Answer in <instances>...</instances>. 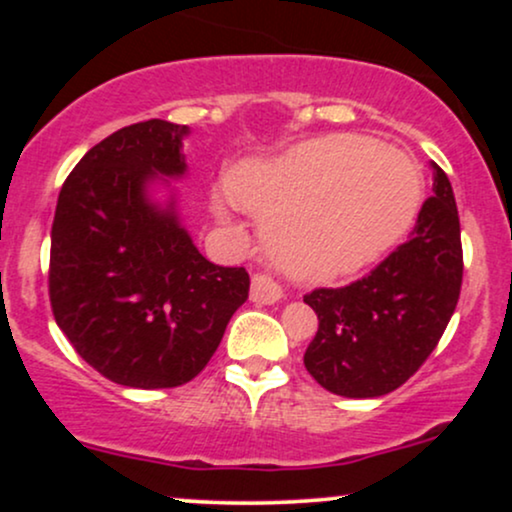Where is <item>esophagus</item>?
<instances>
[{
    "label": "esophagus",
    "mask_w": 512,
    "mask_h": 512,
    "mask_svg": "<svg viewBox=\"0 0 512 512\" xmlns=\"http://www.w3.org/2000/svg\"><path fill=\"white\" fill-rule=\"evenodd\" d=\"M250 298L255 303H276L281 298V286L276 284V279L269 272H255L252 274V286H250Z\"/></svg>",
    "instance_id": "1"
}]
</instances>
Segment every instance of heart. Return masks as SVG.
<instances>
[{"mask_svg": "<svg viewBox=\"0 0 512 512\" xmlns=\"http://www.w3.org/2000/svg\"><path fill=\"white\" fill-rule=\"evenodd\" d=\"M409 156L373 139L330 137L233 175L231 195L267 219L286 272L330 281L373 262L407 233L421 204Z\"/></svg>", "mask_w": 512, "mask_h": 512, "instance_id": "1", "label": "heart"}]
</instances>
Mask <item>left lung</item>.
<instances>
[{
  "label": "left lung",
  "mask_w": 512,
  "mask_h": 512,
  "mask_svg": "<svg viewBox=\"0 0 512 512\" xmlns=\"http://www.w3.org/2000/svg\"><path fill=\"white\" fill-rule=\"evenodd\" d=\"M462 267L455 195L433 163V197L407 243L349 286L303 296L320 322L303 356L308 373L351 399L397 390L443 337L460 298Z\"/></svg>",
  "instance_id": "obj_1"
}]
</instances>
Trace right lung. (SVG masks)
Segmentation results:
<instances>
[{
	"mask_svg": "<svg viewBox=\"0 0 512 512\" xmlns=\"http://www.w3.org/2000/svg\"><path fill=\"white\" fill-rule=\"evenodd\" d=\"M185 125L146 120L88 149L64 180L50 240V305L91 368L117 385L190 383L248 301L245 267L202 257L173 202L146 195L156 175H185Z\"/></svg>",
	"mask_w": 512,
	"mask_h": 512,
	"instance_id": "add662e5",
	"label": "right lung"
}]
</instances>
